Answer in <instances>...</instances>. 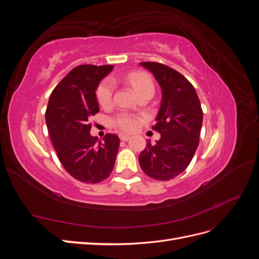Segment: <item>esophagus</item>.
<instances>
[{"mask_svg":"<svg viewBox=\"0 0 259 259\" xmlns=\"http://www.w3.org/2000/svg\"><path fill=\"white\" fill-rule=\"evenodd\" d=\"M130 138H131V136L127 134H120V139L123 140V142H126V140H128Z\"/></svg>","mask_w":259,"mask_h":259,"instance_id":"34e87169","label":"esophagus"}]
</instances>
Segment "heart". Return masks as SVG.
Returning a JSON list of instances; mask_svg holds the SVG:
<instances>
[{
	"instance_id": "obj_1",
	"label": "heart",
	"mask_w": 259,
	"mask_h": 259,
	"mask_svg": "<svg viewBox=\"0 0 259 259\" xmlns=\"http://www.w3.org/2000/svg\"><path fill=\"white\" fill-rule=\"evenodd\" d=\"M127 80L133 86V89L138 94L147 90L153 91V83L149 75L142 72H134L131 73L127 76ZM113 93V84L110 80H106L101 83L97 89V100L101 106H108L111 103ZM114 125L125 131L133 130L136 126V120L132 115L128 114H119L115 116L113 120Z\"/></svg>"
}]
</instances>
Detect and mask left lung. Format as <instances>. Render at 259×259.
<instances>
[{
  "label": "left lung",
  "instance_id": "8db88e82",
  "mask_svg": "<svg viewBox=\"0 0 259 259\" xmlns=\"http://www.w3.org/2000/svg\"><path fill=\"white\" fill-rule=\"evenodd\" d=\"M159 83L162 99L154 131L161 134L155 145L147 142L138 159L145 174L169 180L189 165L199 146L203 112L192 84L184 75L158 62H140Z\"/></svg>",
  "mask_w": 259,
  "mask_h": 259
}]
</instances>
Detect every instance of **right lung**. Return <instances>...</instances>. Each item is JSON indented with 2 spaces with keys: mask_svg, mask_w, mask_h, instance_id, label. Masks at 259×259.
<instances>
[{
  "mask_svg": "<svg viewBox=\"0 0 259 259\" xmlns=\"http://www.w3.org/2000/svg\"><path fill=\"white\" fill-rule=\"evenodd\" d=\"M113 66L83 65L72 69L55 88L45 120L58 159L68 173L86 184L106 179L114 167L120 139L91 135L89 119L99 111L96 90Z\"/></svg>",
  "mask_w": 259,
  "mask_h": 259,
  "instance_id": "obj_1",
  "label": "right lung"
}]
</instances>
